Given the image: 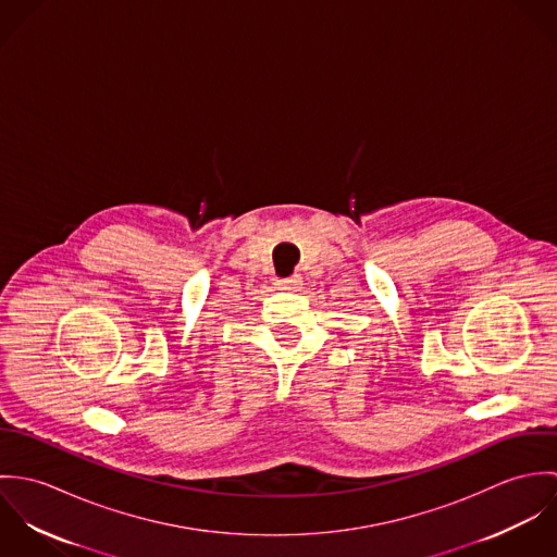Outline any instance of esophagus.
Here are the masks:
<instances>
[{
  "label": "esophagus",
  "mask_w": 557,
  "mask_h": 557,
  "mask_svg": "<svg viewBox=\"0 0 557 557\" xmlns=\"http://www.w3.org/2000/svg\"><path fill=\"white\" fill-rule=\"evenodd\" d=\"M276 285H278V289H285V292H298V289H302V276L294 274L289 278L276 281Z\"/></svg>",
  "instance_id": "1"
}]
</instances>
